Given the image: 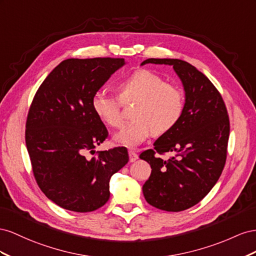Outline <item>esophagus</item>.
I'll use <instances>...</instances> for the list:
<instances>
[{
  "mask_svg": "<svg viewBox=\"0 0 256 256\" xmlns=\"http://www.w3.org/2000/svg\"><path fill=\"white\" fill-rule=\"evenodd\" d=\"M128 156H130V162H135L138 158V154L134 150H128Z\"/></svg>",
  "mask_w": 256,
  "mask_h": 256,
  "instance_id": "obj_1",
  "label": "esophagus"
}]
</instances>
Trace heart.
Instances as JSON below:
<instances>
[{"label": "heart", "mask_w": 256, "mask_h": 256, "mask_svg": "<svg viewBox=\"0 0 256 256\" xmlns=\"http://www.w3.org/2000/svg\"><path fill=\"white\" fill-rule=\"evenodd\" d=\"M120 98L98 90L92 96L93 112L106 126L120 128L123 123L122 102H136L133 120L114 136L116 142L135 147L153 133L170 132L177 126L184 109V96L179 86L165 82L149 70H137L119 84Z\"/></svg>", "instance_id": "heart-1"}]
</instances>
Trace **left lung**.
Here are the masks:
<instances>
[{"label":"left lung","mask_w":256,"mask_h":256,"mask_svg":"<svg viewBox=\"0 0 256 256\" xmlns=\"http://www.w3.org/2000/svg\"><path fill=\"white\" fill-rule=\"evenodd\" d=\"M172 65L186 91L177 126L160 136L140 158L151 166L142 192L151 206L178 212L193 207L220 178L228 156L230 118L221 93L190 63L178 59H148L142 63ZM174 156L165 161L158 154Z\"/></svg>","instance_id":"obj_1"}]
</instances>
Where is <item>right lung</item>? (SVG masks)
<instances>
[{
    "label": "right lung",
    "mask_w": 256,
    "mask_h": 256,
    "mask_svg": "<svg viewBox=\"0 0 256 256\" xmlns=\"http://www.w3.org/2000/svg\"><path fill=\"white\" fill-rule=\"evenodd\" d=\"M126 64L122 58L68 59L36 91L26 123L34 178L58 206L90 212L109 200V180L128 162V150L94 148L108 137L91 107L92 96Z\"/></svg>",
    "instance_id": "1"
}]
</instances>
